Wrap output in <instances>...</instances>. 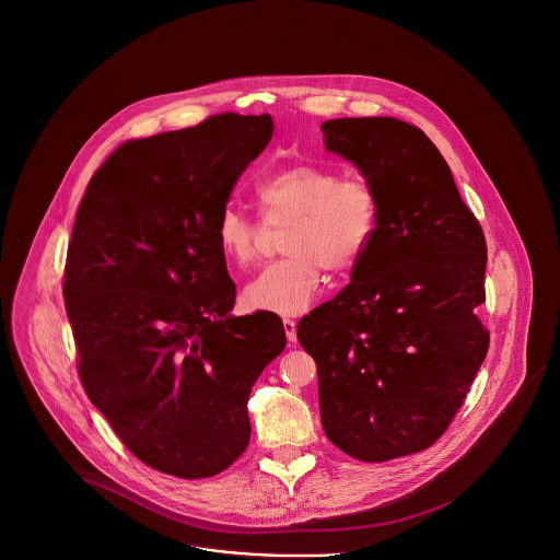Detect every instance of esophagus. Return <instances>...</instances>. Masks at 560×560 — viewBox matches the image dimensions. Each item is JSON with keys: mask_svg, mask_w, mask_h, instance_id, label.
I'll return each instance as SVG.
<instances>
[{"mask_svg": "<svg viewBox=\"0 0 560 560\" xmlns=\"http://www.w3.org/2000/svg\"><path fill=\"white\" fill-rule=\"evenodd\" d=\"M282 324H284V332H287V339H289V341H294V339H296V323L291 320V318H284Z\"/></svg>", "mask_w": 560, "mask_h": 560, "instance_id": "34e87169", "label": "esophagus"}]
</instances>
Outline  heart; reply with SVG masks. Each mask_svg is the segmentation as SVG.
<instances>
[{
	"mask_svg": "<svg viewBox=\"0 0 560 560\" xmlns=\"http://www.w3.org/2000/svg\"><path fill=\"white\" fill-rule=\"evenodd\" d=\"M255 198L264 221L228 207L217 221V244L228 261L246 267L259 250L267 225L282 232L287 257L250 278L242 299L250 310L282 316L310 307L323 284L324 269L341 273L352 269L380 223L375 189L358 177H341L320 164H293L261 178Z\"/></svg>",
	"mask_w": 560,
	"mask_h": 560,
	"instance_id": "heart-1",
	"label": "heart"
}]
</instances>
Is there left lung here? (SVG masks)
<instances>
[{"label": "left lung", "mask_w": 560, "mask_h": 560, "mask_svg": "<svg viewBox=\"0 0 560 560\" xmlns=\"http://www.w3.org/2000/svg\"><path fill=\"white\" fill-rule=\"evenodd\" d=\"M324 145L375 189L380 223L352 282L301 318L326 439L380 464L441 439L489 350L487 242L441 151L396 118L326 119Z\"/></svg>", "instance_id": "left-lung-1"}]
</instances>
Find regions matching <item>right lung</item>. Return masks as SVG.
<instances>
[{
	"label": "right lung",
	"mask_w": 560,
	"mask_h": 560,
	"mask_svg": "<svg viewBox=\"0 0 560 560\" xmlns=\"http://www.w3.org/2000/svg\"><path fill=\"white\" fill-rule=\"evenodd\" d=\"M273 121L219 114L121 143L92 175L65 264L90 402L153 470L208 478L250 441L248 396L284 350L271 312L236 303L217 221Z\"/></svg>",
	"instance_id": "1"
}]
</instances>
